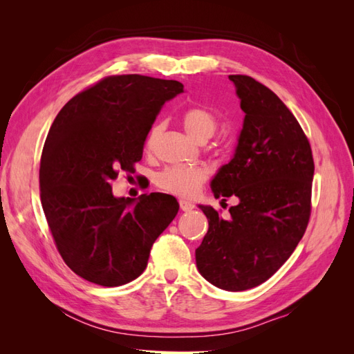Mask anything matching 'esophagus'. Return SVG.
Returning a JSON list of instances; mask_svg holds the SVG:
<instances>
[{
  "instance_id": "1",
  "label": "esophagus",
  "mask_w": 354,
  "mask_h": 354,
  "mask_svg": "<svg viewBox=\"0 0 354 354\" xmlns=\"http://www.w3.org/2000/svg\"><path fill=\"white\" fill-rule=\"evenodd\" d=\"M195 208V205L192 202H189V201H186V199H181L180 201V209L181 211H185V212H187V211H192Z\"/></svg>"
}]
</instances>
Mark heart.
Returning a JSON list of instances; mask_svg holds the SVG:
<instances>
[{
    "instance_id": "b5f03b06",
    "label": "heart",
    "mask_w": 354,
    "mask_h": 354,
    "mask_svg": "<svg viewBox=\"0 0 354 354\" xmlns=\"http://www.w3.org/2000/svg\"><path fill=\"white\" fill-rule=\"evenodd\" d=\"M181 122L186 131L195 138V140L203 143L211 138L218 130V118L207 106L196 104L187 108L181 115ZM160 130L159 125H155L147 137V149H151L155 138ZM208 168L203 165H174L167 167L155 176V185L167 192V194L190 198L194 196L199 187L205 183L208 178Z\"/></svg>"
}]
</instances>
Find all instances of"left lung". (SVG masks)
Segmentation results:
<instances>
[{
  "label": "left lung",
  "mask_w": 354,
  "mask_h": 354,
  "mask_svg": "<svg viewBox=\"0 0 354 354\" xmlns=\"http://www.w3.org/2000/svg\"><path fill=\"white\" fill-rule=\"evenodd\" d=\"M229 80L245 120L236 152L211 187L216 198L233 195L239 203L227 220L199 205L208 232L196 266L214 286L245 291L279 270L301 241L312 212L315 162L301 125L270 88L246 75Z\"/></svg>",
  "instance_id": "1"
}]
</instances>
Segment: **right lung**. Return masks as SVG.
Wrapping results in <instances>:
<instances>
[{
    "label": "right lung",
    "instance_id": "right-lung-1",
    "mask_svg": "<svg viewBox=\"0 0 354 354\" xmlns=\"http://www.w3.org/2000/svg\"><path fill=\"white\" fill-rule=\"evenodd\" d=\"M183 84L112 75L63 106L47 134L39 194L63 261L82 279L121 286L140 276L156 238L177 216L164 194L115 198L111 183L134 173L162 104Z\"/></svg>",
    "mask_w": 354,
    "mask_h": 354
}]
</instances>
